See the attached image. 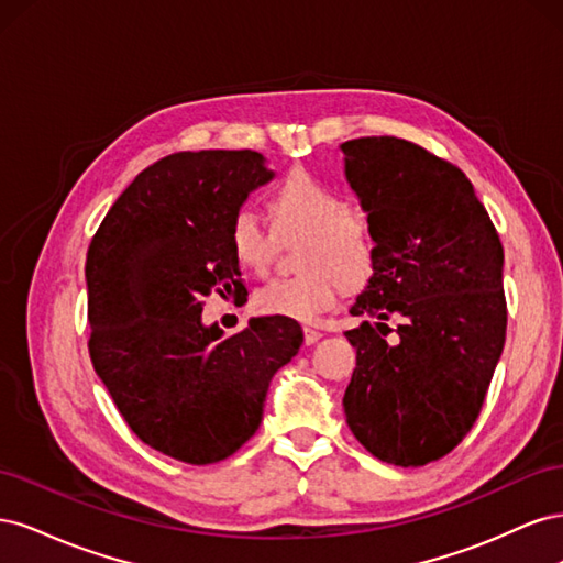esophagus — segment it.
<instances>
[{
  "label": "esophagus",
  "instance_id": "obj_1",
  "mask_svg": "<svg viewBox=\"0 0 563 563\" xmlns=\"http://www.w3.org/2000/svg\"><path fill=\"white\" fill-rule=\"evenodd\" d=\"M319 338H321V333H319V331H314V329H305V345H314Z\"/></svg>",
  "mask_w": 563,
  "mask_h": 563
}]
</instances>
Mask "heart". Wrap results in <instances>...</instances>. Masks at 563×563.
Returning <instances> with one entry per match:
<instances>
[{
  "label": "heart",
  "instance_id": "1",
  "mask_svg": "<svg viewBox=\"0 0 563 563\" xmlns=\"http://www.w3.org/2000/svg\"><path fill=\"white\" fill-rule=\"evenodd\" d=\"M267 211L279 234L305 232L298 246V275L272 279L253 296L261 314L317 321L331 310L340 288L362 284L373 269L376 244L368 220L347 209L329 185L305 172L288 174L267 199ZM234 261L253 275H267L275 263V236L258 216L240 211L230 225Z\"/></svg>",
  "mask_w": 563,
  "mask_h": 563
}]
</instances>
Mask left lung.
I'll return each mask as SVG.
<instances>
[{
	"label": "left lung",
	"instance_id": "left-lung-1",
	"mask_svg": "<svg viewBox=\"0 0 563 563\" xmlns=\"http://www.w3.org/2000/svg\"><path fill=\"white\" fill-rule=\"evenodd\" d=\"M343 152L376 242L350 308L366 321L345 333L356 347L345 416L371 455L420 467L451 453L482 413L507 331L503 244L455 164L395 135Z\"/></svg>",
	"mask_w": 563,
	"mask_h": 563
}]
</instances>
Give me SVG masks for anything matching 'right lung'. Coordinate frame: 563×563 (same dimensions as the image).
<instances>
[{
    "label": "right lung",
    "mask_w": 563,
    "mask_h": 563,
    "mask_svg": "<svg viewBox=\"0 0 563 563\" xmlns=\"http://www.w3.org/2000/svg\"><path fill=\"white\" fill-rule=\"evenodd\" d=\"M272 172L253 150L168 155L133 178L87 253L89 354L143 444L211 465L258 430L269 380L302 345L296 319L203 327L209 294L244 298L230 225Z\"/></svg>",
    "instance_id": "right-lung-1"
}]
</instances>
